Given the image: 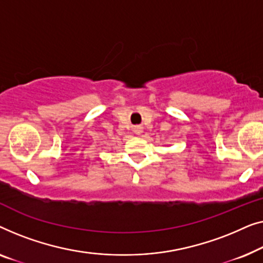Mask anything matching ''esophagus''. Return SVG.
Returning a JSON list of instances; mask_svg holds the SVG:
<instances>
[{
	"instance_id": "34e87169",
	"label": "esophagus",
	"mask_w": 263,
	"mask_h": 263,
	"mask_svg": "<svg viewBox=\"0 0 263 263\" xmlns=\"http://www.w3.org/2000/svg\"><path fill=\"white\" fill-rule=\"evenodd\" d=\"M133 132H135L136 135H140V133L143 132V128L140 126H135V127H133Z\"/></svg>"
}]
</instances>
